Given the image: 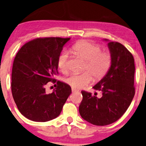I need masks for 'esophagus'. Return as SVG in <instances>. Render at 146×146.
<instances>
[{"label": "esophagus", "instance_id": "34e87169", "mask_svg": "<svg viewBox=\"0 0 146 146\" xmlns=\"http://www.w3.org/2000/svg\"><path fill=\"white\" fill-rule=\"evenodd\" d=\"M79 92V90L75 89V88H72V93H75V92Z\"/></svg>", "mask_w": 146, "mask_h": 146}]
</instances>
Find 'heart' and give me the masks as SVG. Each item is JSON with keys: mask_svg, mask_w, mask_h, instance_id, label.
Segmentation results:
<instances>
[{"mask_svg": "<svg viewBox=\"0 0 146 146\" xmlns=\"http://www.w3.org/2000/svg\"><path fill=\"white\" fill-rule=\"evenodd\" d=\"M71 52L78 58L85 60L84 72L71 74L64 79V82L75 89H82L94 79L100 81L106 76L112 66V54L108 50H102L99 44L88 40L77 42L72 46ZM59 70L65 73L68 71V55L61 52L57 58Z\"/></svg>", "mask_w": 146, "mask_h": 146, "instance_id": "1", "label": "heart"}]
</instances>
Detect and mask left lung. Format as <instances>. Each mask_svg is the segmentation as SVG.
I'll return each mask as SVG.
<instances>
[{
	"label": "left lung",
	"mask_w": 146,
	"mask_h": 146,
	"mask_svg": "<svg viewBox=\"0 0 146 146\" xmlns=\"http://www.w3.org/2000/svg\"><path fill=\"white\" fill-rule=\"evenodd\" d=\"M112 63L106 76L93 87L102 92L101 98L82 91L83 100L79 105L81 117L98 126L110 125L119 120L130 106L135 93L134 58L119 42L108 44Z\"/></svg>",
	"instance_id": "8db88e82"
}]
</instances>
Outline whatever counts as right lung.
Wrapping results in <instances>:
<instances>
[{"label":"right lung","instance_id":"1","mask_svg":"<svg viewBox=\"0 0 146 146\" xmlns=\"http://www.w3.org/2000/svg\"><path fill=\"white\" fill-rule=\"evenodd\" d=\"M69 38H38L27 42L17 53L13 64L11 92L19 112L36 122L56 118L71 94L69 85L54 79L58 74L57 58ZM57 83L51 94L48 82Z\"/></svg>","mask_w":146,"mask_h":146}]
</instances>
